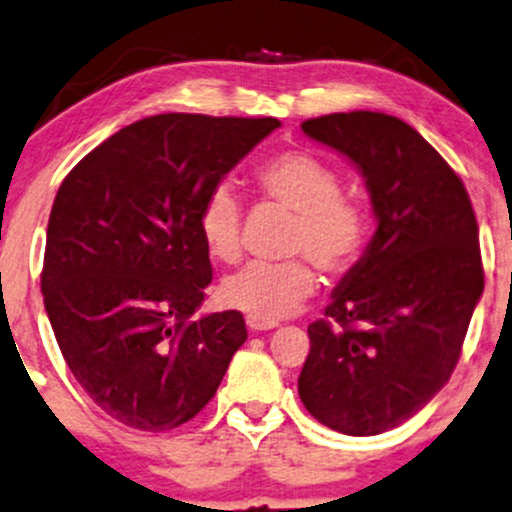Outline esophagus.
Wrapping results in <instances>:
<instances>
[{"instance_id": "obj_1", "label": "esophagus", "mask_w": 512, "mask_h": 512, "mask_svg": "<svg viewBox=\"0 0 512 512\" xmlns=\"http://www.w3.org/2000/svg\"><path fill=\"white\" fill-rule=\"evenodd\" d=\"M246 325H249V330L254 332H263V330H273L277 327L275 320H266V318H258V315H246Z\"/></svg>"}]
</instances>
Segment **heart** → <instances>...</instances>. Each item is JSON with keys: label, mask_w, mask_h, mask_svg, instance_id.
Wrapping results in <instances>:
<instances>
[{"label": "heart", "mask_w": 512, "mask_h": 512, "mask_svg": "<svg viewBox=\"0 0 512 512\" xmlns=\"http://www.w3.org/2000/svg\"><path fill=\"white\" fill-rule=\"evenodd\" d=\"M263 197L294 211L287 254H304L327 275L353 268L368 237L363 206L342 192L330 163L306 149H287L256 168ZM199 235L208 256L235 263L242 256V208L225 185L213 187L199 208ZM315 292L313 266L303 256L280 263H249L220 287L225 304L258 318L277 320L294 313Z\"/></svg>", "instance_id": "b5f03b06"}]
</instances>
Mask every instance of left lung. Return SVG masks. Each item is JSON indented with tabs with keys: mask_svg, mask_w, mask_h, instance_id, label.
Masks as SVG:
<instances>
[{
	"mask_svg": "<svg viewBox=\"0 0 512 512\" xmlns=\"http://www.w3.org/2000/svg\"><path fill=\"white\" fill-rule=\"evenodd\" d=\"M301 130L356 163L377 230L308 325L299 396L330 430L372 437L413 418L456 368L484 292L477 218L456 170L401 118L330 113Z\"/></svg>",
	"mask_w": 512,
	"mask_h": 512,
	"instance_id": "8db88e82",
	"label": "left lung"
}]
</instances>
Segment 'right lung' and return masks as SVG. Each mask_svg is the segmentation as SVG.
<instances>
[{"label": "right lung", "instance_id": "obj_1", "mask_svg": "<svg viewBox=\"0 0 512 512\" xmlns=\"http://www.w3.org/2000/svg\"><path fill=\"white\" fill-rule=\"evenodd\" d=\"M275 128L277 118L159 113L63 178L47 225L44 308L73 377L113 420L144 432L185 425L246 342L239 311L192 318L213 280L199 208Z\"/></svg>", "mask_w": 512, "mask_h": 512}]
</instances>
